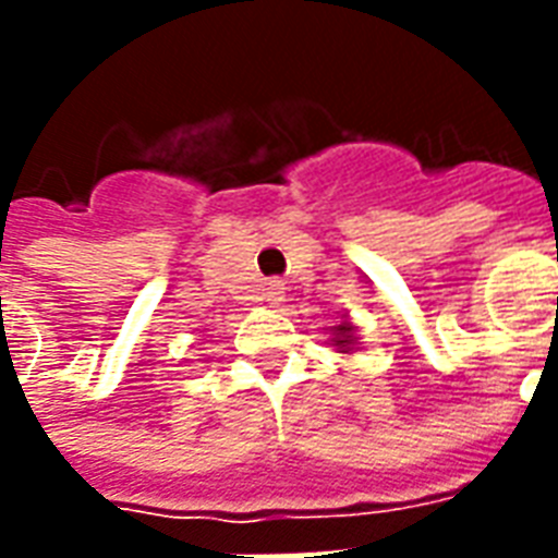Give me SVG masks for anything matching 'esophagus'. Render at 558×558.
<instances>
[{
    "label": "esophagus",
    "mask_w": 558,
    "mask_h": 558,
    "mask_svg": "<svg viewBox=\"0 0 558 558\" xmlns=\"http://www.w3.org/2000/svg\"><path fill=\"white\" fill-rule=\"evenodd\" d=\"M266 301H269V304H280V301H283V287H280L278 280H269V283H266Z\"/></svg>",
    "instance_id": "obj_1"
}]
</instances>
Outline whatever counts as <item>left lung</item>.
I'll return each instance as SVG.
<instances>
[{"label":"left lung","instance_id":"obj_1","mask_svg":"<svg viewBox=\"0 0 558 558\" xmlns=\"http://www.w3.org/2000/svg\"><path fill=\"white\" fill-rule=\"evenodd\" d=\"M332 344L341 350V353H350V348L356 344V327L350 322H341L336 330H332Z\"/></svg>","mask_w":558,"mask_h":558}]
</instances>
